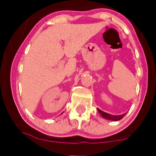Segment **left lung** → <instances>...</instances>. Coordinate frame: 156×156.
Wrapping results in <instances>:
<instances>
[{"label": "left lung", "mask_w": 156, "mask_h": 156, "mask_svg": "<svg viewBox=\"0 0 156 156\" xmlns=\"http://www.w3.org/2000/svg\"><path fill=\"white\" fill-rule=\"evenodd\" d=\"M97 111L100 114V115H101L102 118L107 119V120H109V121H117L121 120V119L125 116V114H126V113H125V114H121V115H112V114H108V113L106 112H104L103 111L100 110L99 108H97Z\"/></svg>", "instance_id": "left-lung-1"}]
</instances>
